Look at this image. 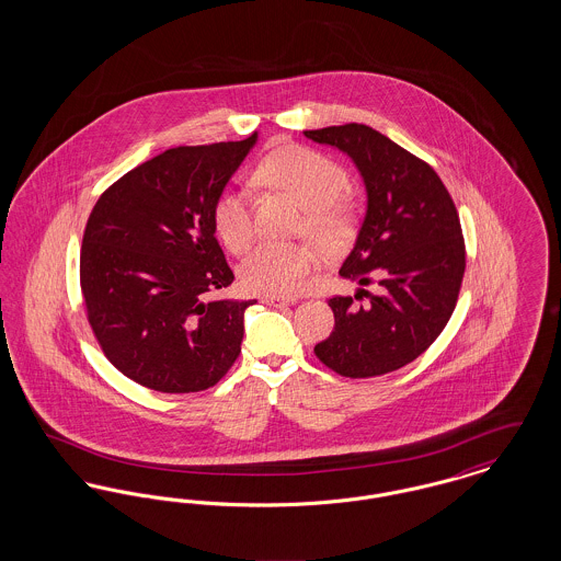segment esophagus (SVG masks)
I'll use <instances>...</instances> for the list:
<instances>
[{
  "label": "esophagus",
  "mask_w": 561,
  "mask_h": 561,
  "mask_svg": "<svg viewBox=\"0 0 561 561\" xmlns=\"http://www.w3.org/2000/svg\"><path fill=\"white\" fill-rule=\"evenodd\" d=\"M263 302L271 307H290L296 305V298H284V296H263Z\"/></svg>",
  "instance_id": "obj_1"
}]
</instances>
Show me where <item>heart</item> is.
Here are the masks:
<instances>
[{"mask_svg":"<svg viewBox=\"0 0 561 561\" xmlns=\"http://www.w3.org/2000/svg\"><path fill=\"white\" fill-rule=\"evenodd\" d=\"M259 176L271 187L284 188L307 208V229L332 238L347 222L348 174L309 147H282L259 165ZM214 231L233 252H243L254 240L252 195L240 187L225 188L213 208ZM318 252L305 243L263 241L241 263V286L250 293L293 296L302 293Z\"/></svg>","mask_w":561,"mask_h":561,"instance_id":"obj_1","label":"heart"}]
</instances>
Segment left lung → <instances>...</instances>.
Instances as JSON below:
<instances>
[{"label": "left lung", "mask_w": 561, "mask_h": 561, "mask_svg": "<svg viewBox=\"0 0 561 561\" xmlns=\"http://www.w3.org/2000/svg\"><path fill=\"white\" fill-rule=\"evenodd\" d=\"M357 165L368 208L341 275L378 294L357 307L334 296L332 334L316 345L330 370L370 378L414 362L453 316L465 275V240L448 188L427 161L364 124L305 130ZM355 294V298H359Z\"/></svg>", "instance_id": "1"}]
</instances>
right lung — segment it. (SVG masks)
I'll use <instances>...</instances> for the list:
<instances>
[{
    "label": "right lung",
    "mask_w": 561,
    "mask_h": 561,
    "mask_svg": "<svg viewBox=\"0 0 561 561\" xmlns=\"http://www.w3.org/2000/svg\"><path fill=\"white\" fill-rule=\"evenodd\" d=\"M256 138L168 149L90 213L80 254L88 321L108 362L147 389H210L240 355L254 300H206L233 282L213 208Z\"/></svg>",
    "instance_id": "1"
}]
</instances>
